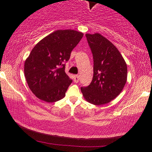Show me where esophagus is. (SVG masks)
Wrapping results in <instances>:
<instances>
[{
  "label": "esophagus",
  "instance_id": "34e87169",
  "mask_svg": "<svg viewBox=\"0 0 152 152\" xmlns=\"http://www.w3.org/2000/svg\"><path fill=\"white\" fill-rule=\"evenodd\" d=\"M79 80H80V76L77 75H75L74 76V82L75 83H77L79 82Z\"/></svg>",
  "mask_w": 152,
  "mask_h": 152
}]
</instances>
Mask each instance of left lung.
Instances as JSON below:
<instances>
[{"label": "left lung", "mask_w": 152, "mask_h": 152, "mask_svg": "<svg viewBox=\"0 0 152 152\" xmlns=\"http://www.w3.org/2000/svg\"><path fill=\"white\" fill-rule=\"evenodd\" d=\"M93 57V77L81 88L83 96L94 105L109 103L121 93L127 80V66L117 48L99 33L86 34Z\"/></svg>", "instance_id": "obj_1"}]
</instances>
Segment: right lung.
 Masks as SVG:
<instances>
[{
  "instance_id": "add662e5",
  "label": "right lung",
  "mask_w": 152,
  "mask_h": 152,
  "mask_svg": "<svg viewBox=\"0 0 152 152\" xmlns=\"http://www.w3.org/2000/svg\"><path fill=\"white\" fill-rule=\"evenodd\" d=\"M73 30H59L39 41L25 61L24 74L35 96L47 102L64 98L72 83L65 72L64 62L83 37Z\"/></svg>"
}]
</instances>
